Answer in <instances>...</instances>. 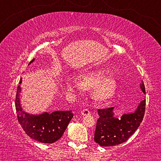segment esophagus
<instances>
[{"instance_id":"1","label":"esophagus","mask_w":161,"mask_h":161,"mask_svg":"<svg viewBox=\"0 0 161 161\" xmlns=\"http://www.w3.org/2000/svg\"><path fill=\"white\" fill-rule=\"evenodd\" d=\"M81 114H82L83 116L89 115V114H90V111H89V109H87V108H84V109L81 111Z\"/></svg>"}]
</instances>
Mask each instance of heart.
I'll return each instance as SVG.
<instances>
[{
	"label": "heart",
	"mask_w": 161,
	"mask_h": 161,
	"mask_svg": "<svg viewBox=\"0 0 161 161\" xmlns=\"http://www.w3.org/2000/svg\"><path fill=\"white\" fill-rule=\"evenodd\" d=\"M103 70H96L86 72L79 77V84L74 81H70L68 86L71 89L80 88L84 89H94V97L98 101L107 100L113 96L116 89V80L111 76H105Z\"/></svg>",
	"instance_id": "1"
}]
</instances>
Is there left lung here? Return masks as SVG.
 Segmentation results:
<instances>
[{
  "label": "left lung",
  "instance_id": "obj_1",
  "mask_svg": "<svg viewBox=\"0 0 161 161\" xmlns=\"http://www.w3.org/2000/svg\"><path fill=\"white\" fill-rule=\"evenodd\" d=\"M140 86L143 93H146L143 81ZM114 108L110 107L98 109L99 118L97 120L94 133V141L101 146L119 145L129 139L139 127L143 119L146 99L141 101L134 112L124 114L121 119L114 116Z\"/></svg>",
  "mask_w": 161,
  "mask_h": 161
}]
</instances>
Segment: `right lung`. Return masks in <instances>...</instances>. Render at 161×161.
<instances>
[{
    "label": "right lung",
    "instance_id": "right-lung-1",
    "mask_svg": "<svg viewBox=\"0 0 161 161\" xmlns=\"http://www.w3.org/2000/svg\"><path fill=\"white\" fill-rule=\"evenodd\" d=\"M35 59L30 62H33ZM22 78L18 86L15 97V109L19 123L29 137L39 142L53 143L60 138L73 117L72 111H55L39 115L28 114L20 105V93Z\"/></svg>",
    "mask_w": 161,
    "mask_h": 161
}]
</instances>
